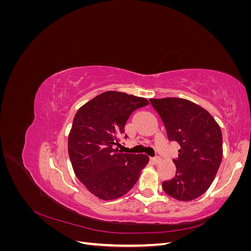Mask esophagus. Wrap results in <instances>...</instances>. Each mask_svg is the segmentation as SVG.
<instances>
[{
  "mask_svg": "<svg viewBox=\"0 0 251 251\" xmlns=\"http://www.w3.org/2000/svg\"><path fill=\"white\" fill-rule=\"evenodd\" d=\"M151 161L153 162L154 164H158L159 162H160V158H159V157H154V158H151Z\"/></svg>",
  "mask_w": 251,
  "mask_h": 251,
  "instance_id": "esophagus-1",
  "label": "esophagus"
}]
</instances>
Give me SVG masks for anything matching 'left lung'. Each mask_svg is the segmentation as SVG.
I'll return each mask as SVG.
<instances>
[{
    "label": "left lung",
    "mask_w": 251,
    "mask_h": 251,
    "mask_svg": "<svg viewBox=\"0 0 251 251\" xmlns=\"http://www.w3.org/2000/svg\"><path fill=\"white\" fill-rule=\"evenodd\" d=\"M170 141L178 142L176 175L162 182L163 191L180 201H192L207 191L222 161V132L210 114L177 97L150 100Z\"/></svg>",
    "instance_id": "obj_1"
}]
</instances>
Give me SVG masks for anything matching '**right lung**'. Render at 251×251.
<instances>
[{
    "label": "right lung",
    "mask_w": 251,
    "mask_h": 251,
    "mask_svg": "<svg viewBox=\"0 0 251 251\" xmlns=\"http://www.w3.org/2000/svg\"><path fill=\"white\" fill-rule=\"evenodd\" d=\"M148 104L146 98L108 91L75 114L68 137L72 168L88 191L101 200H114L126 194L149 162L146 155L118 150L126 120L135 110Z\"/></svg>",
    "instance_id": "add662e5"
}]
</instances>
